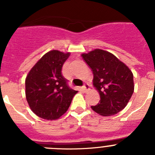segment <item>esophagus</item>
<instances>
[{
	"label": "esophagus",
	"mask_w": 155,
	"mask_h": 155,
	"mask_svg": "<svg viewBox=\"0 0 155 155\" xmlns=\"http://www.w3.org/2000/svg\"><path fill=\"white\" fill-rule=\"evenodd\" d=\"M82 89L84 90V91H85V92H87V91H89L90 89V85L88 84H85L84 86H83V87H82Z\"/></svg>",
	"instance_id": "obj_1"
}]
</instances>
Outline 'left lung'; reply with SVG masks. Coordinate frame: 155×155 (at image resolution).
<instances>
[{"instance_id":"left-lung-1","label":"left lung","mask_w":155,"mask_h":155,"mask_svg":"<svg viewBox=\"0 0 155 155\" xmlns=\"http://www.w3.org/2000/svg\"><path fill=\"white\" fill-rule=\"evenodd\" d=\"M82 59L93 73V86L100 94V101L91 106L102 116L118 113L127 106L134 91L130 69L113 53L100 49L82 53Z\"/></svg>"}]
</instances>
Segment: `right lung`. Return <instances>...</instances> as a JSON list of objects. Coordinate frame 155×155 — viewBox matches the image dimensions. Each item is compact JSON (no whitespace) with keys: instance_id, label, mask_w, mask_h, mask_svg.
Masks as SVG:
<instances>
[{"instance_id":"right-lung-1","label":"right lung","mask_w":155,"mask_h":155,"mask_svg":"<svg viewBox=\"0 0 155 155\" xmlns=\"http://www.w3.org/2000/svg\"><path fill=\"white\" fill-rule=\"evenodd\" d=\"M71 53L53 50L42 56L25 78V97L31 110L45 120H57L67 112L78 91L61 74Z\"/></svg>"}]
</instances>
